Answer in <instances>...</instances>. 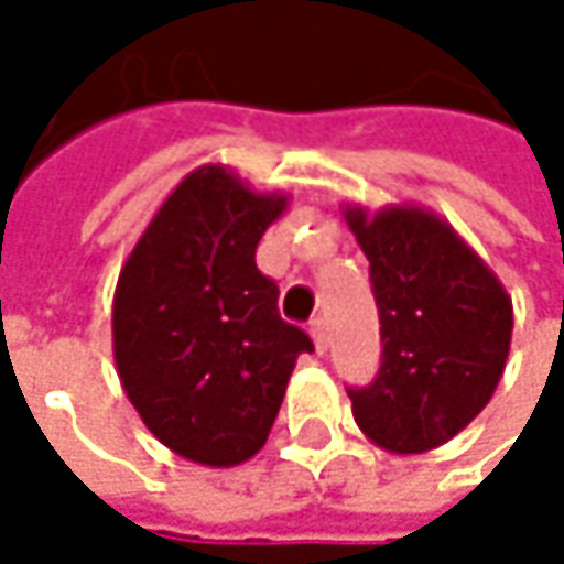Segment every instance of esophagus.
<instances>
[{
  "instance_id": "1",
  "label": "esophagus",
  "mask_w": 564,
  "mask_h": 564,
  "mask_svg": "<svg viewBox=\"0 0 564 564\" xmlns=\"http://www.w3.org/2000/svg\"><path fill=\"white\" fill-rule=\"evenodd\" d=\"M310 336H313V346H316V352H326V323L323 319H313L310 323Z\"/></svg>"
}]
</instances>
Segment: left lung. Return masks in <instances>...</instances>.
<instances>
[{"instance_id": "left-lung-1", "label": "left lung", "mask_w": 564, "mask_h": 564, "mask_svg": "<svg viewBox=\"0 0 564 564\" xmlns=\"http://www.w3.org/2000/svg\"><path fill=\"white\" fill-rule=\"evenodd\" d=\"M369 258L382 369L349 389L359 431L389 454H427L494 398L509 359L512 300L487 261L424 205L343 212Z\"/></svg>"}]
</instances>
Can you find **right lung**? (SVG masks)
<instances>
[{"mask_svg": "<svg viewBox=\"0 0 564 564\" xmlns=\"http://www.w3.org/2000/svg\"><path fill=\"white\" fill-rule=\"evenodd\" d=\"M221 163L192 170L156 208L113 290V362L143 424L202 467L251 460L281 411L303 329L254 264L286 212Z\"/></svg>", "mask_w": 564, "mask_h": 564, "instance_id": "add662e5", "label": "right lung"}]
</instances>
